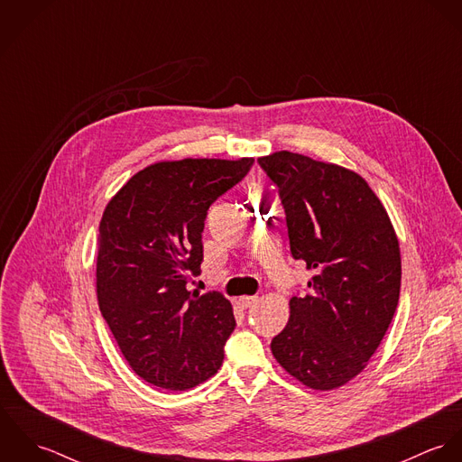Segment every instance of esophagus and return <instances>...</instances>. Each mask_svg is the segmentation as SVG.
Wrapping results in <instances>:
<instances>
[{
    "label": "esophagus",
    "mask_w": 462,
    "mask_h": 462,
    "mask_svg": "<svg viewBox=\"0 0 462 462\" xmlns=\"http://www.w3.org/2000/svg\"><path fill=\"white\" fill-rule=\"evenodd\" d=\"M258 302V297H254V295H244V297H238L236 299V304L240 306V308H251L253 304H256Z\"/></svg>",
    "instance_id": "esophagus-1"
}]
</instances>
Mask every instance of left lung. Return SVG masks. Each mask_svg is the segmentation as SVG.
<instances>
[{
	"instance_id": "obj_1",
	"label": "left lung",
	"mask_w": 462,
	"mask_h": 462,
	"mask_svg": "<svg viewBox=\"0 0 462 462\" xmlns=\"http://www.w3.org/2000/svg\"><path fill=\"white\" fill-rule=\"evenodd\" d=\"M279 190L290 251L313 277L290 300V320L270 343L277 363L328 392L363 372L390 328L400 297L393 224L356 172L279 151L258 158Z\"/></svg>"
}]
</instances>
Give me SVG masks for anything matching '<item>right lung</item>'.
Returning <instances> with one entry per match:
<instances>
[{
	"mask_svg": "<svg viewBox=\"0 0 462 462\" xmlns=\"http://www.w3.org/2000/svg\"><path fill=\"white\" fill-rule=\"evenodd\" d=\"M254 158H185L136 172L106 204L96 288L103 319L133 372L183 392L217 374L235 330L231 302L189 290L200 273L209 206L240 183Z\"/></svg>",
	"mask_w": 462,
	"mask_h": 462,
	"instance_id": "add662e5",
	"label": "right lung"
}]
</instances>
